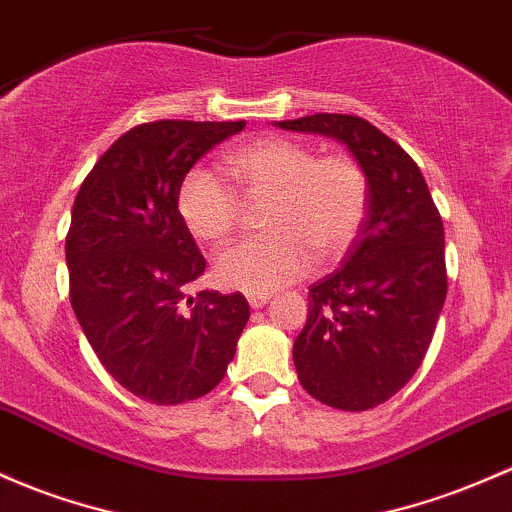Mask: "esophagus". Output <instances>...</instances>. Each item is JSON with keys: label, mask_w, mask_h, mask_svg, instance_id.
Wrapping results in <instances>:
<instances>
[{"label": "esophagus", "mask_w": 512, "mask_h": 512, "mask_svg": "<svg viewBox=\"0 0 512 512\" xmlns=\"http://www.w3.org/2000/svg\"><path fill=\"white\" fill-rule=\"evenodd\" d=\"M267 301H269V294H247V303H250V308L267 306Z\"/></svg>", "instance_id": "obj_1"}]
</instances>
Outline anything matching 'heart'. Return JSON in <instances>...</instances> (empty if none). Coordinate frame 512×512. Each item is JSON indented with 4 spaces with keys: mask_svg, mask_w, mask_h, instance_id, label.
<instances>
[{
    "mask_svg": "<svg viewBox=\"0 0 512 512\" xmlns=\"http://www.w3.org/2000/svg\"><path fill=\"white\" fill-rule=\"evenodd\" d=\"M243 194H272L262 228L269 233L233 243L216 257L223 286L267 294L303 277L318 262L355 243L369 206V182L350 155L316 157L299 140L257 138L221 160ZM177 211L199 243L221 245L238 221V196L216 174L194 167L177 189Z\"/></svg>",
    "mask_w": 512,
    "mask_h": 512,
    "instance_id": "b5f03b06",
    "label": "heart"
}]
</instances>
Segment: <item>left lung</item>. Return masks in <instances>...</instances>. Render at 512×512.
I'll return each instance as SVG.
<instances>
[{"label": "left lung", "mask_w": 512, "mask_h": 512, "mask_svg": "<svg viewBox=\"0 0 512 512\" xmlns=\"http://www.w3.org/2000/svg\"><path fill=\"white\" fill-rule=\"evenodd\" d=\"M277 126L340 140L367 174V218L342 267L308 286L294 364L316 401L369 411L411 381L432 342L447 296L440 211L411 155L369 121L313 114Z\"/></svg>", "instance_id": "left-lung-1"}]
</instances>
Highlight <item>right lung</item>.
I'll return each mask as SVG.
<instances>
[{
    "instance_id": "right-lung-1",
    "label": "right lung",
    "mask_w": 512,
    "mask_h": 512,
    "mask_svg": "<svg viewBox=\"0 0 512 512\" xmlns=\"http://www.w3.org/2000/svg\"><path fill=\"white\" fill-rule=\"evenodd\" d=\"M245 121L131 128L84 177L65 240L70 303L99 362L133 396L177 406L221 384L250 306L189 284L206 260L177 211L184 174Z\"/></svg>"
}]
</instances>
